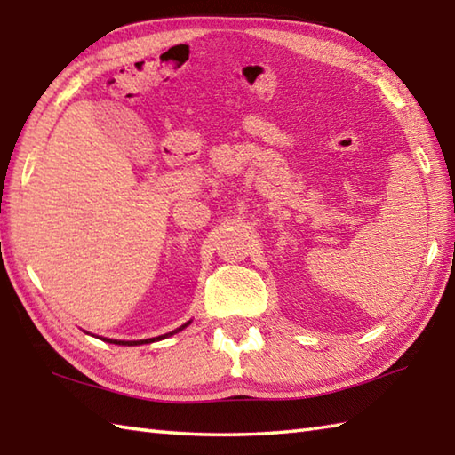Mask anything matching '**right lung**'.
Instances as JSON below:
<instances>
[{
  "instance_id": "right-lung-1",
  "label": "right lung",
  "mask_w": 455,
  "mask_h": 455,
  "mask_svg": "<svg viewBox=\"0 0 455 455\" xmlns=\"http://www.w3.org/2000/svg\"><path fill=\"white\" fill-rule=\"evenodd\" d=\"M190 322H187L184 323V326H180L179 330H174V331H171V333H164V336H159V338H151V339H139V341H117V339H104V341H109V344H117V346H139V344H151V341H155V339H163V338H169V336H172V333H176V331H180V330H184L188 326Z\"/></svg>"
}]
</instances>
